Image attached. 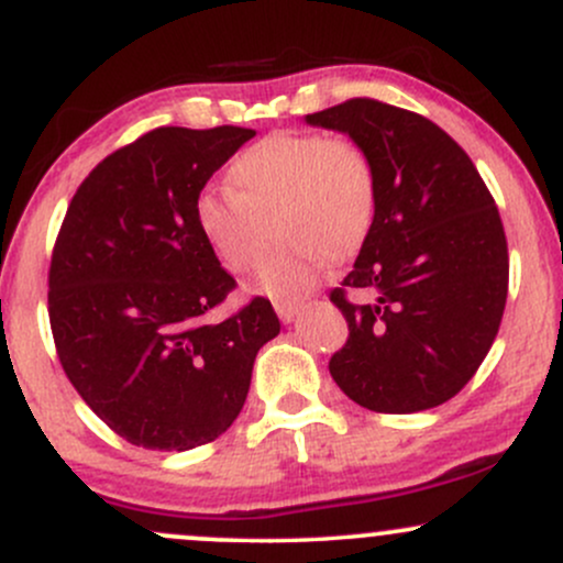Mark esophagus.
Listing matches in <instances>:
<instances>
[{
  "label": "esophagus",
  "mask_w": 563,
  "mask_h": 563,
  "mask_svg": "<svg viewBox=\"0 0 563 563\" xmlns=\"http://www.w3.org/2000/svg\"><path fill=\"white\" fill-rule=\"evenodd\" d=\"M301 307H303V301H294V299H277L275 301V312L283 322H294L296 314L301 312Z\"/></svg>",
  "instance_id": "esophagus-1"
}]
</instances>
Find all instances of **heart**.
I'll return each mask as SVG.
<instances>
[{
	"instance_id": "obj_1",
	"label": "heart",
	"mask_w": 563,
	"mask_h": 563,
	"mask_svg": "<svg viewBox=\"0 0 563 563\" xmlns=\"http://www.w3.org/2000/svg\"><path fill=\"white\" fill-rule=\"evenodd\" d=\"M230 190H206L196 222L232 273H260V288L296 299L318 283L322 264L357 254L378 209V177L360 142L312 132H277L228 166Z\"/></svg>"
}]
</instances>
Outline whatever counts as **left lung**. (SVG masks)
<instances>
[{"label": "left lung", "mask_w": 563, "mask_h": 563, "mask_svg": "<svg viewBox=\"0 0 563 563\" xmlns=\"http://www.w3.org/2000/svg\"><path fill=\"white\" fill-rule=\"evenodd\" d=\"M365 147L378 209L331 301L349 339L331 376L357 405L418 412L455 397L479 371L508 296V243L495 198L444 129L371 97L307 115ZM364 296L349 302L345 290Z\"/></svg>", "instance_id": "left-lung-1"}]
</instances>
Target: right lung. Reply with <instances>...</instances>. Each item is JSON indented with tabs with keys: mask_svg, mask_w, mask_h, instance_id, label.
Segmentation results:
<instances>
[{
	"mask_svg": "<svg viewBox=\"0 0 563 563\" xmlns=\"http://www.w3.org/2000/svg\"><path fill=\"white\" fill-rule=\"evenodd\" d=\"M254 129L161 126L89 172L49 262V325L81 399L126 442L192 450L243 410L256 352L280 333L254 296L209 320L235 277L196 222V200Z\"/></svg>",
	"mask_w": 563,
	"mask_h": 563,
	"instance_id": "right-lung-1",
	"label": "right lung"
}]
</instances>
